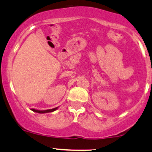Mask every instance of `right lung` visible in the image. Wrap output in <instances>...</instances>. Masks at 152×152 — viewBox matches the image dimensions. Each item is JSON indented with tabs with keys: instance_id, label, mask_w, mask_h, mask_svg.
Returning a JSON list of instances; mask_svg holds the SVG:
<instances>
[{
	"instance_id": "add662e5",
	"label": "right lung",
	"mask_w": 152,
	"mask_h": 152,
	"mask_svg": "<svg viewBox=\"0 0 152 152\" xmlns=\"http://www.w3.org/2000/svg\"><path fill=\"white\" fill-rule=\"evenodd\" d=\"M58 107H54V108H53V109L45 110H35L34 108H32V109H31V110H32L33 112H35V113H41V114H42V113H47L54 112V111H55L56 110L58 109Z\"/></svg>"
}]
</instances>
